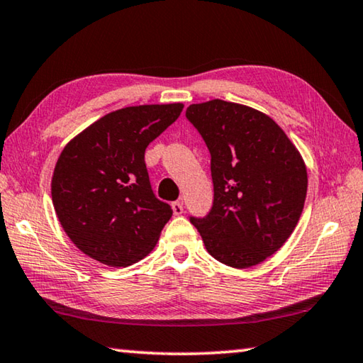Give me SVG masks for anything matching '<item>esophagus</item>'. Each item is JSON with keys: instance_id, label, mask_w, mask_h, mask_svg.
Returning <instances> with one entry per match:
<instances>
[{"instance_id": "34e87169", "label": "esophagus", "mask_w": 363, "mask_h": 363, "mask_svg": "<svg viewBox=\"0 0 363 363\" xmlns=\"http://www.w3.org/2000/svg\"><path fill=\"white\" fill-rule=\"evenodd\" d=\"M171 208H173V213L176 214V216H181V214L184 213V205H182V201H174V203L171 205Z\"/></svg>"}]
</instances>
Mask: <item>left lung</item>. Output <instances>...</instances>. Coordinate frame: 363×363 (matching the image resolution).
<instances>
[{
	"label": "left lung",
	"mask_w": 363,
	"mask_h": 363,
	"mask_svg": "<svg viewBox=\"0 0 363 363\" xmlns=\"http://www.w3.org/2000/svg\"><path fill=\"white\" fill-rule=\"evenodd\" d=\"M186 116L211 153L214 201L190 218L214 259L235 269L266 261L291 235L303 213L307 169L285 131L269 115L213 99Z\"/></svg>",
	"instance_id": "obj_1"
}]
</instances>
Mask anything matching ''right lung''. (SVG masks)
<instances>
[{"mask_svg":"<svg viewBox=\"0 0 363 363\" xmlns=\"http://www.w3.org/2000/svg\"><path fill=\"white\" fill-rule=\"evenodd\" d=\"M182 108L174 102L115 110L60 152L52 205L67 237L86 256L126 267L155 248L173 210L153 195L144 153Z\"/></svg>","mask_w":363,"mask_h":363,"instance_id":"right-lung-1","label":"right lung"}]
</instances>
